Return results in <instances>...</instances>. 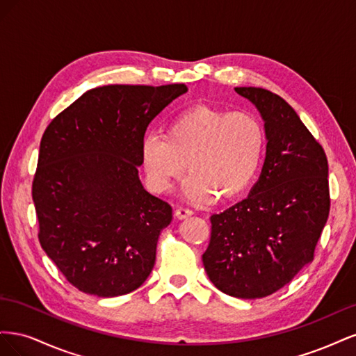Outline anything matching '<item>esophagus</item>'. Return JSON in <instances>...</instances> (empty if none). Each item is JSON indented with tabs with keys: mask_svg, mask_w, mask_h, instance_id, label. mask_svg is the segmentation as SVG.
Returning <instances> with one entry per match:
<instances>
[{
	"mask_svg": "<svg viewBox=\"0 0 356 356\" xmlns=\"http://www.w3.org/2000/svg\"><path fill=\"white\" fill-rule=\"evenodd\" d=\"M191 215H193V211L188 209V208H178V209L175 211V217H177L178 220H186V218L191 217Z\"/></svg>",
	"mask_w": 356,
	"mask_h": 356,
	"instance_id": "obj_1",
	"label": "esophagus"
}]
</instances>
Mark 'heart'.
Listing matches in <instances>:
<instances>
[{
  "label": "heart",
  "instance_id": "heart-1",
  "mask_svg": "<svg viewBox=\"0 0 356 356\" xmlns=\"http://www.w3.org/2000/svg\"><path fill=\"white\" fill-rule=\"evenodd\" d=\"M264 126L255 114L193 106L172 118L165 136L147 135L139 157L148 186L168 193L186 175V196L195 202L241 197L260 169Z\"/></svg>",
  "mask_w": 356,
  "mask_h": 356
}]
</instances>
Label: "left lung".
<instances>
[{"label": "left lung", "mask_w": 356, "mask_h": 356, "mask_svg": "<svg viewBox=\"0 0 356 356\" xmlns=\"http://www.w3.org/2000/svg\"><path fill=\"white\" fill-rule=\"evenodd\" d=\"M234 92L263 118L266 159L248 197L211 217L202 260L224 294L252 300L276 293L314 260L330 213L328 161L281 96L260 88Z\"/></svg>", "instance_id": "left-lung-1"}]
</instances>
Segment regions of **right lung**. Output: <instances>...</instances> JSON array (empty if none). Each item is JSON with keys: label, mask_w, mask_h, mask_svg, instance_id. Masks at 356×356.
<instances>
[{"label": "right lung", "mask_w": 356, "mask_h": 356, "mask_svg": "<svg viewBox=\"0 0 356 356\" xmlns=\"http://www.w3.org/2000/svg\"><path fill=\"white\" fill-rule=\"evenodd\" d=\"M186 84L90 89L53 120L32 182L41 248L90 296L132 293L152 273L172 208L138 175L148 124Z\"/></svg>", "instance_id": "right-lung-1"}]
</instances>
